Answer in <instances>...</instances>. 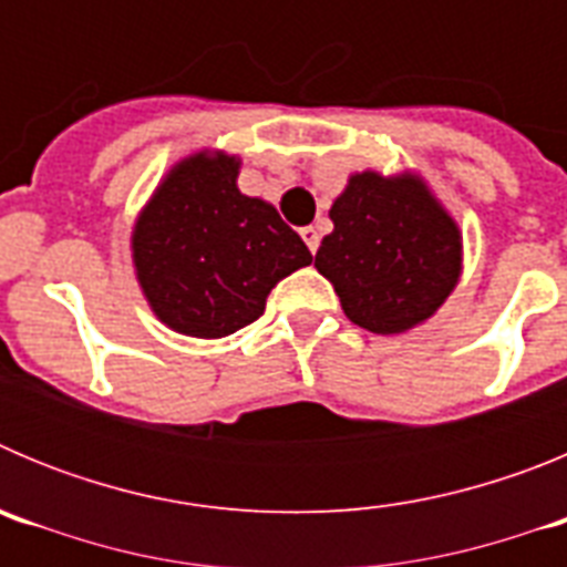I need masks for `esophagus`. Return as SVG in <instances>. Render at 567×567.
<instances>
[{
	"mask_svg": "<svg viewBox=\"0 0 567 567\" xmlns=\"http://www.w3.org/2000/svg\"><path fill=\"white\" fill-rule=\"evenodd\" d=\"M300 238L307 240V247H309V252H318V247H320V233L315 227H303L300 229Z\"/></svg>",
	"mask_w": 567,
	"mask_h": 567,
	"instance_id": "1",
	"label": "esophagus"
}]
</instances>
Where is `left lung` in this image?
I'll return each mask as SVG.
<instances>
[{"label":"left lung","instance_id":"1","mask_svg":"<svg viewBox=\"0 0 567 567\" xmlns=\"http://www.w3.org/2000/svg\"><path fill=\"white\" fill-rule=\"evenodd\" d=\"M329 218L334 229L320 240L315 267L358 327L405 332L432 318L457 284V224L412 175H352Z\"/></svg>","mask_w":567,"mask_h":567}]
</instances>
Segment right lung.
<instances>
[{
	"label": "right lung",
	"mask_w": 567,
	"mask_h": 567,
	"mask_svg": "<svg viewBox=\"0 0 567 567\" xmlns=\"http://www.w3.org/2000/svg\"><path fill=\"white\" fill-rule=\"evenodd\" d=\"M238 162L193 155L158 187L133 233L138 284L169 329L227 338L267 309L280 278L312 252L272 204L240 195Z\"/></svg>",
	"instance_id": "obj_1"
}]
</instances>
